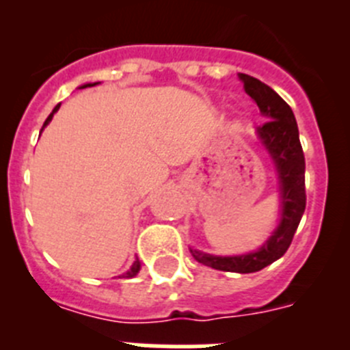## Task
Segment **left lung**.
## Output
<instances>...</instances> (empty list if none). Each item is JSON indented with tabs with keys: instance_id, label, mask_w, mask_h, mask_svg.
<instances>
[{
	"instance_id": "8db88e82",
	"label": "left lung",
	"mask_w": 350,
	"mask_h": 350,
	"mask_svg": "<svg viewBox=\"0 0 350 350\" xmlns=\"http://www.w3.org/2000/svg\"><path fill=\"white\" fill-rule=\"evenodd\" d=\"M243 89L259 107L267 122L256 128L259 144L270 156L279 180V224L258 250L238 256H215L189 247L198 262L221 271L254 273L282 258L289 249L305 212V156L299 144L298 124L289 105L267 83L254 77L238 73Z\"/></svg>"
}]
</instances>
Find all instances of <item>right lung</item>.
<instances>
[{
	"mask_svg": "<svg viewBox=\"0 0 350 350\" xmlns=\"http://www.w3.org/2000/svg\"><path fill=\"white\" fill-rule=\"evenodd\" d=\"M98 83H100V82H94V83H83V85H80V89H83V88H92V85H98ZM59 107H61V103H59V105H55L54 110H52L51 116H49V117H47V120H45V122H43V128H45V126H47L49 122H51L52 117H54V113L57 112V110H59ZM43 128H42V131H43ZM42 131H40V133H42ZM140 267H142V265H140V259L137 258V259H135V262H133V265H131V268H129V270L126 271V273L122 275V277H135V275H137L138 271H140Z\"/></svg>",
	"mask_w": 350,
	"mask_h": 350,
	"instance_id": "add662e5",
	"label": "right lung"
}]
</instances>
